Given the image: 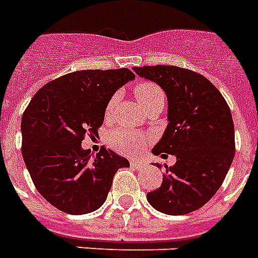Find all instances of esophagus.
Here are the masks:
<instances>
[{
  "mask_svg": "<svg viewBox=\"0 0 258 258\" xmlns=\"http://www.w3.org/2000/svg\"><path fill=\"white\" fill-rule=\"evenodd\" d=\"M130 163H131V166H133L134 169H137V170L143 169V167L146 166V163L142 161V159H131V162H130Z\"/></svg>",
  "mask_w": 258,
  "mask_h": 258,
  "instance_id": "1",
  "label": "esophagus"
}]
</instances>
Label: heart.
Wrapping results in <instances>:
<instances>
[{
    "mask_svg": "<svg viewBox=\"0 0 258 258\" xmlns=\"http://www.w3.org/2000/svg\"><path fill=\"white\" fill-rule=\"evenodd\" d=\"M134 93L137 97L138 103L141 104L142 108H145L146 105L151 104L157 100H163V92L162 89L150 82H143L137 84V87L134 88ZM117 101V95H113L109 101L107 103L105 107V117H111L115 109ZM147 137L137 131H131V130L125 128H117L111 133L109 135V142L113 146V149H116L119 153L123 154H137L139 153L143 146H145Z\"/></svg>",
    "mask_w": 258,
    "mask_h": 258,
    "instance_id": "heart-1",
    "label": "heart"
}]
</instances>
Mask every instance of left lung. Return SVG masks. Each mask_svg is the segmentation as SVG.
Instances as JSON below:
<instances>
[{
  "mask_svg": "<svg viewBox=\"0 0 258 258\" xmlns=\"http://www.w3.org/2000/svg\"><path fill=\"white\" fill-rule=\"evenodd\" d=\"M133 70L165 91L169 124L153 154L176 158L175 165L165 166L163 182L147 194V201L170 216L198 210L221 187L234 158V124L228 103L208 79L190 70L172 66Z\"/></svg>",
  "mask_w": 258,
  "mask_h": 258,
  "instance_id": "left-lung-1",
  "label": "left lung"
}]
</instances>
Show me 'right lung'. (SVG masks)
Masks as SVG:
<instances>
[{
  "label": "right lung",
  "mask_w": 258,
  "mask_h": 258,
  "mask_svg": "<svg viewBox=\"0 0 258 258\" xmlns=\"http://www.w3.org/2000/svg\"><path fill=\"white\" fill-rule=\"evenodd\" d=\"M135 79L127 68L88 70L45 84L22 115V158L37 191L54 208L80 216L104 204L115 172L130 167L109 149L96 157L82 147L96 135L109 99Z\"/></svg>",
  "instance_id": "1"
}]
</instances>
